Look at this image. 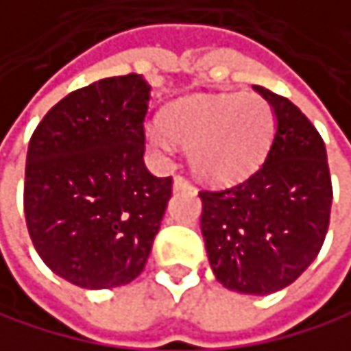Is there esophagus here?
Segmentation results:
<instances>
[{"instance_id":"esophagus-1","label":"esophagus","mask_w":351,"mask_h":351,"mask_svg":"<svg viewBox=\"0 0 351 351\" xmlns=\"http://www.w3.org/2000/svg\"><path fill=\"white\" fill-rule=\"evenodd\" d=\"M172 187L174 189H187L189 187V181L185 177H181V174H177V177L172 179Z\"/></svg>"}]
</instances>
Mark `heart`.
Listing matches in <instances>:
<instances>
[{
  "label": "heart",
  "instance_id": "heart-1",
  "mask_svg": "<svg viewBox=\"0 0 351 351\" xmlns=\"http://www.w3.org/2000/svg\"><path fill=\"white\" fill-rule=\"evenodd\" d=\"M274 110L259 94L191 96L162 112V127H145L147 143L170 154L172 141L189 147L202 181L226 185L245 179L263 160L274 135Z\"/></svg>",
  "mask_w": 351,
  "mask_h": 351
}]
</instances>
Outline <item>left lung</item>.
<instances>
[{"label": "left lung", "mask_w": 351, "mask_h": 351, "mask_svg": "<svg viewBox=\"0 0 351 351\" xmlns=\"http://www.w3.org/2000/svg\"><path fill=\"white\" fill-rule=\"evenodd\" d=\"M276 131L265 162L239 185L202 191V234L216 280L265 296L290 286L319 255L331 214L323 137L302 110L263 86Z\"/></svg>", "instance_id": "obj_1"}]
</instances>
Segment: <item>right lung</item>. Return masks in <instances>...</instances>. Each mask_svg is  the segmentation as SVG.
Listing matches in <instances>:
<instances>
[{
    "label": "right lung",
    "mask_w": 351,
    "mask_h": 351,
    "mask_svg": "<svg viewBox=\"0 0 351 351\" xmlns=\"http://www.w3.org/2000/svg\"><path fill=\"white\" fill-rule=\"evenodd\" d=\"M149 90L137 73L98 80L59 100L30 137L28 234L45 265L80 288L135 280L160 230L172 179L143 164Z\"/></svg>",
    "instance_id": "right-lung-1"
}]
</instances>
